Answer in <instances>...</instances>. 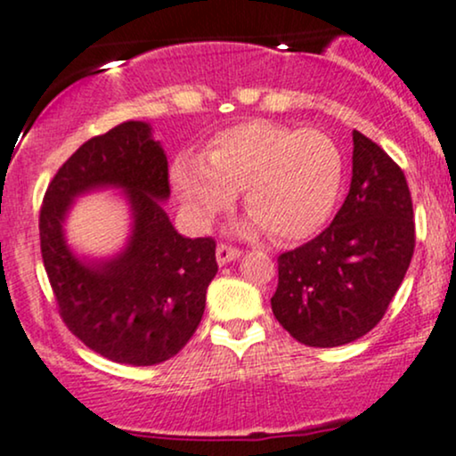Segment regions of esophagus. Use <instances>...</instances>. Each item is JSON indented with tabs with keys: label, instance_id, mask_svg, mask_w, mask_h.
<instances>
[{
	"label": "esophagus",
	"instance_id": "1",
	"mask_svg": "<svg viewBox=\"0 0 456 456\" xmlns=\"http://www.w3.org/2000/svg\"><path fill=\"white\" fill-rule=\"evenodd\" d=\"M215 256H217V265H222V267H224V265H228V263H232V260H237L239 256H241V249L230 248V245L219 243Z\"/></svg>",
	"mask_w": 456,
	"mask_h": 456
}]
</instances>
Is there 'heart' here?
Wrapping results in <instances>:
<instances>
[{
  "instance_id": "obj_1",
  "label": "heart",
  "mask_w": 456,
  "mask_h": 456,
  "mask_svg": "<svg viewBox=\"0 0 456 456\" xmlns=\"http://www.w3.org/2000/svg\"><path fill=\"white\" fill-rule=\"evenodd\" d=\"M170 183L191 226L207 228L243 191L252 213L245 230L267 228L280 241H297L334 213L345 185V157L319 129L249 120L217 133L202 157H174Z\"/></svg>"
}]
</instances>
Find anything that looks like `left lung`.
<instances>
[{
	"instance_id": "obj_1",
	"label": "left lung",
	"mask_w": 456,
	"mask_h": 456,
	"mask_svg": "<svg viewBox=\"0 0 456 456\" xmlns=\"http://www.w3.org/2000/svg\"><path fill=\"white\" fill-rule=\"evenodd\" d=\"M413 245L405 174L375 142L353 131L346 200L319 237L280 256L271 310L304 345H349L383 319Z\"/></svg>"
}]
</instances>
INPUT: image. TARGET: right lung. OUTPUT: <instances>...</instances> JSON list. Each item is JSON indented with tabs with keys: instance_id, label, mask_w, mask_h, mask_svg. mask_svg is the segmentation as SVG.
Masks as SVG:
<instances>
[{
	"instance_id": "add662e5",
	"label": "right lung",
	"mask_w": 456,
	"mask_h": 456,
	"mask_svg": "<svg viewBox=\"0 0 456 456\" xmlns=\"http://www.w3.org/2000/svg\"><path fill=\"white\" fill-rule=\"evenodd\" d=\"M114 188L130 207V234L118 253H75L65 219L79 197ZM167 157L148 122H122L92 137L60 167L40 208V252L69 330L107 360L155 366L200 325L217 273L215 241L183 237L163 202Z\"/></svg>"
}]
</instances>
